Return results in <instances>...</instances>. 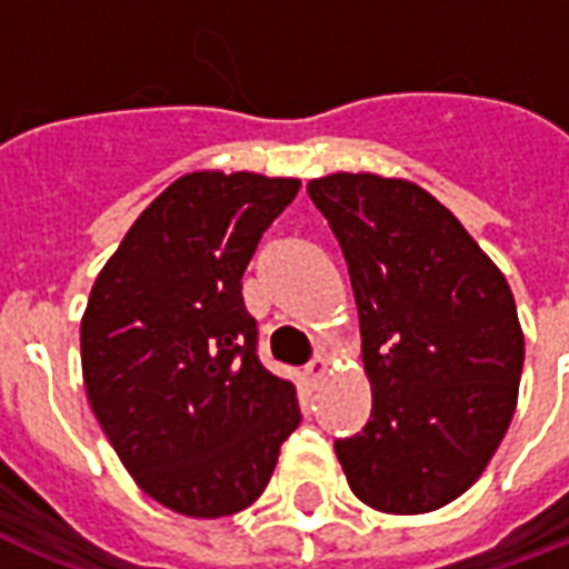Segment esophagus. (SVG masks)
I'll return each mask as SVG.
<instances>
[{"label":"esophagus","mask_w":569,"mask_h":569,"mask_svg":"<svg viewBox=\"0 0 569 569\" xmlns=\"http://www.w3.org/2000/svg\"><path fill=\"white\" fill-rule=\"evenodd\" d=\"M325 376H328V358H325V355H316L313 361L307 363V379H310V385H319Z\"/></svg>","instance_id":"1"}]
</instances>
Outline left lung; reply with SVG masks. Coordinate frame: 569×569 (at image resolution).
<instances>
[{"label":"left lung","mask_w":569,"mask_h":569,"mask_svg":"<svg viewBox=\"0 0 569 569\" xmlns=\"http://www.w3.org/2000/svg\"><path fill=\"white\" fill-rule=\"evenodd\" d=\"M349 266L367 427L333 445L381 513H432L483 475L519 400L526 333L501 268L415 181L331 172L307 184Z\"/></svg>","instance_id":"obj_1"}]
</instances>
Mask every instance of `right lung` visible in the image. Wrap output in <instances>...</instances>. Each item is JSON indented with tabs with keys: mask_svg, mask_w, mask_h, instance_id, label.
Segmentation results:
<instances>
[{
	"mask_svg": "<svg viewBox=\"0 0 569 569\" xmlns=\"http://www.w3.org/2000/svg\"><path fill=\"white\" fill-rule=\"evenodd\" d=\"M301 179L199 169L142 211L80 322L86 393L158 505L220 519L262 496L301 423L295 385L256 358L241 277Z\"/></svg>",
	"mask_w": 569,
	"mask_h": 569,
	"instance_id": "add662e5",
	"label": "right lung"
}]
</instances>
